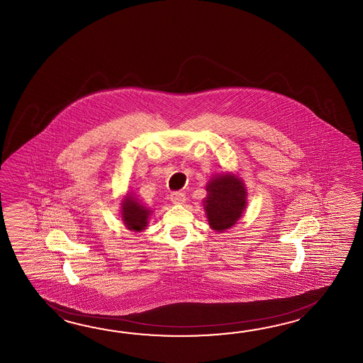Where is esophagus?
<instances>
[{
  "instance_id": "34e87169",
  "label": "esophagus",
  "mask_w": 363,
  "mask_h": 363,
  "mask_svg": "<svg viewBox=\"0 0 363 363\" xmlns=\"http://www.w3.org/2000/svg\"><path fill=\"white\" fill-rule=\"evenodd\" d=\"M170 199L172 201V203H175V205H182L186 200L184 193L182 192L171 193Z\"/></svg>"
}]
</instances>
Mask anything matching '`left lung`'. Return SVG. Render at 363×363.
Segmentation results:
<instances>
[{
	"instance_id": "1",
	"label": "left lung",
	"mask_w": 363,
	"mask_h": 363,
	"mask_svg": "<svg viewBox=\"0 0 363 363\" xmlns=\"http://www.w3.org/2000/svg\"><path fill=\"white\" fill-rule=\"evenodd\" d=\"M202 200L208 225L214 231L230 230L239 222L247 206V192L242 179L233 172L216 174L206 184Z\"/></svg>"
}]
</instances>
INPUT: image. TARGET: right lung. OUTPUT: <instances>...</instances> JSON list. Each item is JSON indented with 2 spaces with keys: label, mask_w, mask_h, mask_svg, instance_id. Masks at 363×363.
<instances>
[{
  "label": "right lung",
  "mask_w": 363,
  "mask_h": 363,
  "mask_svg": "<svg viewBox=\"0 0 363 363\" xmlns=\"http://www.w3.org/2000/svg\"><path fill=\"white\" fill-rule=\"evenodd\" d=\"M153 211L147 208L144 203L132 192L125 193L121 202V218L124 227L133 232L147 230L149 216Z\"/></svg>",
  "instance_id": "right-lung-1"
}]
</instances>
